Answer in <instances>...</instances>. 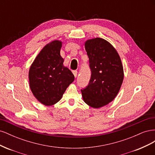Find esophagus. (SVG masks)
<instances>
[{
	"instance_id": "esophagus-1",
	"label": "esophagus",
	"mask_w": 155,
	"mask_h": 155,
	"mask_svg": "<svg viewBox=\"0 0 155 155\" xmlns=\"http://www.w3.org/2000/svg\"><path fill=\"white\" fill-rule=\"evenodd\" d=\"M72 73H73V74H74V77L76 78V77H77V75H78V72L76 71V70H74V71L72 72Z\"/></svg>"
}]
</instances>
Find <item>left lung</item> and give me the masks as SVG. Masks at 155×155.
Segmentation results:
<instances>
[{
	"label": "left lung",
	"instance_id": "1",
	"mask_svg": "<svg viewBox=\"0 0 155 155\" xmlns=\"http://www.w3.org/2000/svg\"><path fill=\"white\" fill-rule=\"evenodd\" d=\"M85 48L91 77L88 85L81 91L83 101L97 109L109 104L118 94L124 77L123 65L113 46L104 39H88Z\"/></svg>",
	"mask_w": 155,
	"mask_h": 155
}]
</instances>
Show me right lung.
<instances>
[{"label":"right lung","instance_id":"obj_1","mask_svg":"<svg viewBox=\"0 0 155 155\" xmlns=\"http://www.w3.org/2000/svg\"><path fill=\"white\" fill-rule=\"evenodd\" d=\"M62 42L55 40L44 46L29 70V83L33 94L42 104L58 103L74 80L72 72L63 65L60 55Z\"/></svg>","mask_w":155,"mask_h":155}]
</instances>
